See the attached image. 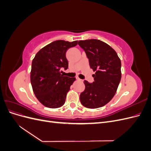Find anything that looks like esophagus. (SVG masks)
I'll return each instance as SVG.
<instances>
[{"label": "esophagus", "mask_w": 151, "mask_h": 151, "mask_svg": "<svg viewBox=\"0 0 151 151\" xmlns=\"http://www.w3.org/2000/svg\"><path fill=\"white\" fill-rule=\"evenodd\" d=\"M76 79H77V81H82V80H81V79H79V77H76Z\"/></svg>", "instance_id": "obj_1"}]
</instances>
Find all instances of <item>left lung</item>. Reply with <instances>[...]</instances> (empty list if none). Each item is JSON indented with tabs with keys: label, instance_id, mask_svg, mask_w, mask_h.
Here are the masks:
<instances>
[{
	"label": "left lung",
	"instance_id": "8db88e82",
	"mask_svg": "<svg viewBox=\"0 0 151 151\" xmlns=\"http://www.w3.org/2000/svg\"><path fill=\"white\" fill-rule=\"evenodd\" d=\"M89 59L93 71L94 82L84 81L85 90L80 95L84 106L98 108L106 104L116 93L121 80V61L116 52L101 40L91 39L79 41Z\"/></svg>",
	"mask_w": 151,
	"mask_h": 151
}]
</instances>
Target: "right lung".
<instances>
[{
    "instance_id": "obj_1",
    "label": "right lung",
    "mask_w": 151,
    "mask_h": 151,
    "mask_svg": "<svg viewBox=\"0 0 151 151\" xmlns=\"http://www.w3.org/2000/svg\"><path fill=\"white\" fill-rule=\"evenodd\" d=\"M77 42L55 41L41 49L32 61L31 86L36 98L45 106L57 108L64 104L76 78L63 76L61 69L68 68L66 52L76 46Z\"/></svg>"
}]
</instances>
